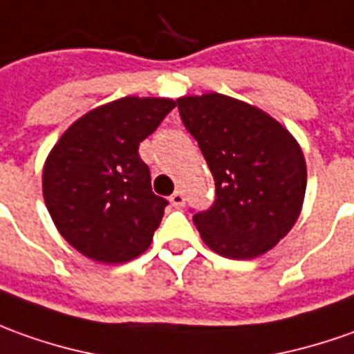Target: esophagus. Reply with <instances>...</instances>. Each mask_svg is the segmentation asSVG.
<instances>
[{
	"mask_svg": "<svg viewBox=\"0 0 354 354\" xmlns=\"http://www.w3.org/2000/svg\"><path fill=\"white\" fill-rule=\"evenodd\" d=\"M184 201H186V197H184V194H182L180 189H176V192L170 196V203H172L174 207H182V205H184Z\"/></svg>",
	"mask_w": 354,
	"mask_h": 354,
	"instance_id": "34e87169",
	"label": "esophagus"
}]
</instances>
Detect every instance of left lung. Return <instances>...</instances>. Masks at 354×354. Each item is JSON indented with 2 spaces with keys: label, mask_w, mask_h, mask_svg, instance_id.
<instances>
[{
  "label": "left lung",
  "mask_w": 354,
  "mask_h": 354,
  "mask_svg": "<svg viewBox=\"0 0 354 354\" xmlns=\"http://www.w3.org/2000/svg\"><path fill=\"white\" fill-rule=\"evenodd\" d=\"M180 118L215 178V203L194 215L218 256L252 259L295 227L306 194L298 141L268 112L218 93L182 96Z\"/></svg>",
  "instance_id": "1"
}]
</instances>
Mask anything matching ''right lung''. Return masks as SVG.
Returning <instances> with one entry per match:
<instances>
[{"label":"right lung","mask_w":354,"mask_h":354,"mask_svg":"<svg viewBox=\"0 0 354 354\" xmlns=\"http://www.w3.org/2000/svg\"><path fill=\"white\" fill-rule=\"evenodd\" d=\"M174 100L124 96L95 108L67 127L46 158V207L77 252L100 263H124L153 242L168 201L151 189L139 143Z\"/></svg>","instance_id":"right-lung-1"}]
</instances>
